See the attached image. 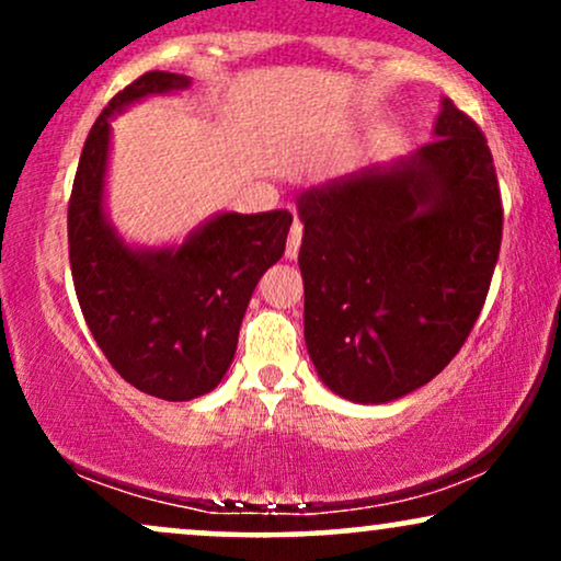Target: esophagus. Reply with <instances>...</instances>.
<instances>
[{
	"mask_svg": "<svg viewBox=\"0 0 561 561\" xmlns=\"http://www.w3.org/2000/svg\"><path fill=\"white\" fill-rule=\"evenodd\" d=\"M300 242H302V227L298 221L293 224V229H289V237H287V250H285V255L289 261H295L298 259V253H300Z\"/></svg>",
	"mask_w": 561,
	"mask_h": 561,
	"instance_id": "1",
	"label": "esophagus"
}]
</instances>
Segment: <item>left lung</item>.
<instances>
[{
  "label": "left lung",
  "mask_w": 561,
  "mask_h": 561,
  "mask_svg": "<svg viewBox=\"0 0 561 561\" xmlns=\"http://www.w3.org/2000/svg\"><path fill=\"white\" fill-rule=\"evenodd\" d=\"M435 137L298 197L308 356L347 401L427 385L485 306L504 229L491 147L450 100Z\"/></svg>",
  "instance_id": "left-lung-1"
}]
</instances>
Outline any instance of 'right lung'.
<instances>
[{"label": "right lung", "mask_w": 561, "mask_h": 561, "mask_svg": "<svg viewBox=\"0 0 561 561\" xmlns=\"http://www.w3.org/2000/svg\"><path fill=\"white\" fill-rule=\"evenodd\" d=\"M190 79L150 70L107 102L83 141L68 203L76 295L96 345L128 385L192 401L227 375L255 285L285 253L293 214H221L179 248L131 250L102 210L111 115Z\"/></svg>", "instance_id": "add662e5"}]
</instances>
